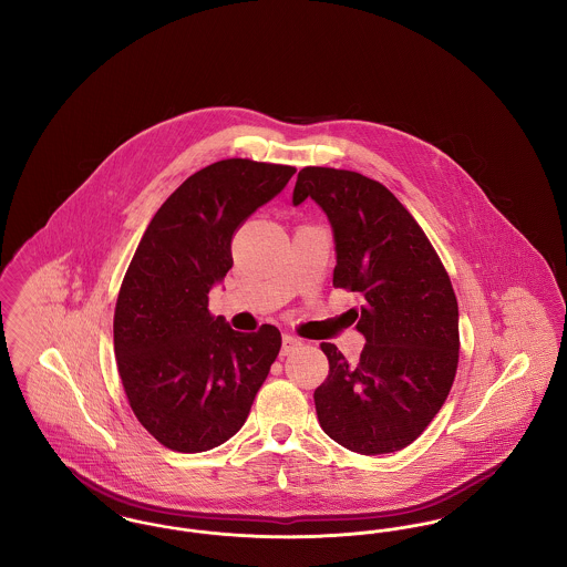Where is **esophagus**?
<instances>
[{
	"instance_id": "1",
	"label": "esophagus",
	"mask_w": 567,
	"mask_h": 567,
	"mask_svg": "<svg viewBox=\"0 0 567 567\" xmlns=\"http://www.w3.org/2000/svg\"><path fill=\"white\" fill-rule=\"evenodd\" d=\"M301 342L297 340L296 336H282V349H280V354H289V352L296 351L297 347H299Z\"/></svg>"
}]
</instances>
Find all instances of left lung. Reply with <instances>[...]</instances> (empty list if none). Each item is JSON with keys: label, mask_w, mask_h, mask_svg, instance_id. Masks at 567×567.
<instances>
[{"label": "left lung", "mask_w": 567, "mask_h": 567, "mask_svg": "<svg viewBox=\"0 0 567 567\" xmlns=\"http://www.w3.org/2000/svg\"><path fill=\"white\" fill-rule=\"evenodd\" d=\"M312 197L336 240L333 287L359 293L365 347L349 363L323 342L329 377L315 391L323 432L361 455L412 444L446 402L458 363V306L449 271L402 202L359 172L303 167L293 204Z\"/></svg>", "instance_id": "obj_1"}]
</instances>
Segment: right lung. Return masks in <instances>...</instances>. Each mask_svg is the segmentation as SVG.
<instances>
[{
    "label": "right lung",
    "mask_w": 567,
    "mask_h": 567,
    "mask_svg": "<svg viewBox=\"0 0 567 567\" xmlns=\"http://www.w3.org/2000/svg\"><path fill=\"white\" fill-rule=\"evenodd\" d=\"M293 165L223 159L189 176L148 223L114 308V354L135 419L165 449L204 453L243 427L280 331H234L208 310L244 220Z\"/></svg>",
    "instance_id": "obj_1"
}]
</instances>
